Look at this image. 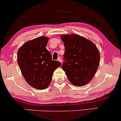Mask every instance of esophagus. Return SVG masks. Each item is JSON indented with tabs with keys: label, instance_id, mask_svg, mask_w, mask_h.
Listing matches in <instances>:
<instances>
[{
	"label": "esophagus",
	"instance_id": "esophagus-1",
	"mask_svg": "<svg viewBox=\"0 0 121 121\" xmlns=\"http://www.w3.org/2000/svg\"><path fill=\"white\" fill-rule=\"evenodd\" d=\"M57 60H58V61H59V62H61V63H62V59H61V58H60V57H58V58Z\"/></svg>",
	"mask_w": 121,
	"mask_h": 121
}]
</instances>
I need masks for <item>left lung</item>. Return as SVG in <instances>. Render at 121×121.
<instances>
[{"label":"left lung","mask_w":121,"mask_h":121,"mask_svg":"<svg viewBox=\"0 0 121 121\" xmlns=\"http://www.w3.org/2000/svg\"><path fill=\"white\" fill-rule=\"evenodd\" d=\"M65 47L62 68L69 81L76 86L89 83L96 73L100 54L96 45L77 35H62Z\"/></svg>","instance_id":"left-lung-1"}]
</instances>
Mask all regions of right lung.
I'll return each instance as SVG.
<instances>
[{"label": "right lung", "mask_w": 121, "mask_h": 121, "mask_svg": "<svg viewBox=\"0 0 121 121\" xmlns=\"http://www.w3.org/2000/svg\"><path fill=\"white\" fill-rule=\"evenodd\" d=\"M48 38L41 36L25 43L17 52V62L22 75L30 85L45 89L51 82L54 71L60 62L52 60L46 48Z\"/></svg>", "instance_id": "add662e5"}]
</instances>
